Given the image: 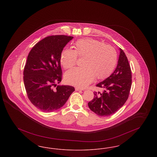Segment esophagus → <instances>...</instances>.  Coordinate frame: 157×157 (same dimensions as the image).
<instances>
[{
  "instance_id": "obj_1",
  "label": "esophagus",
  "mask_w": 157,
  "mask_h": 157,
  "mask_svg": "<svg viewBox=\"0 0 157 157\" xmlns=\"http://www.w3.org/2000/svg\"><path fill=\"white\" fill-rule=\"evenodd\" d=\"M83 90V89H81V88H75V90H76V91H78V90Z\"/></svg>"
}]
</instances>
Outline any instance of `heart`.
<instances>
[{
  "instance_id": "b5f03b06",
  "label": "heart",
  "mask_w": 157,
  "mask_h": 157,
  "mask_svg": "<svg viewBox=\"0 0 157 157\" xmlns=\"http://www.w3.org/2000/svg\"><path fill=\"white\" fill-rule=\"evenodd\" d=\"M74 50L64 49L60 53V62L64 69L75 66L77 57L83 58V67L72 69L65 75L67 84L85 88L95 77L103 79L111 74L117 62V53L111 45L92 38L77 40Z\"/></svg>"
}]
</instances>
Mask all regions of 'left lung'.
<instances>
[{"mask_svg":"<svg viewBox=\"0 0 157 157\" xmlns=\"http://www.w3.org/2000/svg\"><path fill=\"white\" fill-rule=\"evenodd\" d=\"M115 70L97 86L102 93L94 92V98L88 102L90 109L101 117H108L118 111L127 101L132 84V74L125 53L121 48Z\"/></svg>","mask_w":157,"mask_h":157,"instance_id":"8db88e82","label":"left lung"}]
</instances>
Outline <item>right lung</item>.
<instances>
[{"label":"right lung","mask_w":157,"mask_h":157,"mask_svg":"<svg viewBox=\"0 0 157 157\" xmlns=\"http://www.w3.org/2000/svg\"><path fill=\"white\" fill-rule=\"evenodd\" d=\"M74 37L52 35L35 45L28 56L23 71V81L32 104L44 112H52L63 106L74 87L58 85L62 81L60 56L63 48Z\"/></svg>","instance_id":"obj_1"}]
</instances>
